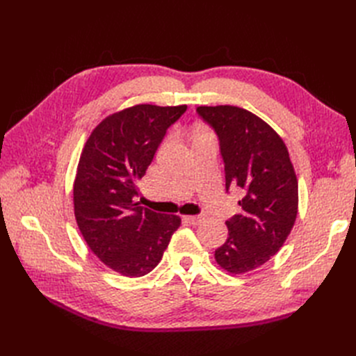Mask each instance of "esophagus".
Segmentation results:
<instances>
[{
  "instance_id": "esophagus-1",
  "label": "esophagus",
  "mask_w": 356,
  "mask_h": 356,
  "mask_svg": "<svg viewBox=\"0 0 356 356\" xmlns=\"http://www.w3.org/2000/svg\"><path fill=\"white\" fill-rule=\"evenodd\" d=\"M184 220H186L187 222L193 224V225H197V224H200V222L204 220V217H203L202 213H200V215H190V217H184Z\"/></svg>"
}]
</instances>
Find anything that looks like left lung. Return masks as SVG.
I'll use <instances>...</instances> for the list:
<instances>
[{"instance_id": "1", "label": "left lung", "mask_w": 356, "mask_h": 356, "mask_svg": "<svg viewBox=\"0 0 356 356\" xmlns=\"http://www.w3.org/2000/svg\"><path fill=\"white\" fill-rule=\"evenodd\" d=\"M196 113L218 138L225 190L243 193L215 260L234 275L254 270L281 250L297 218L298 182L288 149L270 126L239 106H197Z\"/></svg>"}]
</instances>
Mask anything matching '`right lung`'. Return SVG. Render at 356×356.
<instances>
[{
  "mask_svg": "<svg viewBox=\"0 0 356 356\" xmlns=\"http://www.w3.org/2000/svg\"><path fill=\"white\" fill-rule=\"evenodd\" d=\"M186 110L135 105L106 117L84 145L74 182L75 220L93 254L124 276L152 272L181 224L177 215L143 208L138 181Z\"/></svg>",
  "mask_w": 356,
  "mask_h": 356,
  "instance_id": "1",
  "label": "right lung"
}]
</instances>
